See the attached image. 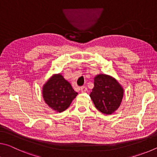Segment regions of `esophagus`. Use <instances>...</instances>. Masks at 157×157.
Wrapping results in <instances>:
<instances>
[{
  "mask_svg": "<svg viewBox=\"0 0 157 157\" xmlns=\"http://www.w3.org/2000/svg\"><path fill=\"white\" fill-rule=\"evenodd\" d=\"M80 91L84 93V92H86L87 91V87L85 86H81L80 87Z\"/></svg>",
  "mask_w": 157,
  "mask_h": 157,
  "instance_id": "34e87169",
  "label": "esophagus"
}]
</instances>
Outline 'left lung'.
Masks as SVG:
<instances>
[{
  "mask_svg": "<svg viewBox=\"0 0 157 157\" xmlns=\"http://www.w3.org/2000/svg\"><path fill=\"white\" fill-rule=\"evenodd\" d=\"M90 97L97 109L105 114H111L120 106L123 89L115 79L101 74L94 79V88Z\"/></svg>",
  "mask_w": 157,
  "mask_h": 157,
  "instance_id": "8db88e82",
  "label": "left lung"
}]
</instances>
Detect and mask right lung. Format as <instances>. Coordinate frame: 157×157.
Wrapping results in <instances>:
<instances>
[{"label": "right lung", "mask_w": 157, "mask_h": 157, "mask_svg": "<svg viewBox=\"0 0 157 157\" xmlns=\"http://www.w3.org/2000/svg\"><path fill=\"white\" fill-rule=\"evenodd\" d=\"M78 95L71 84L60 74L48 81L43 88V97L46 104L57 112L65 111Z\"/></svg>", "instance_id": "right-lung-1"}]
</instances>
